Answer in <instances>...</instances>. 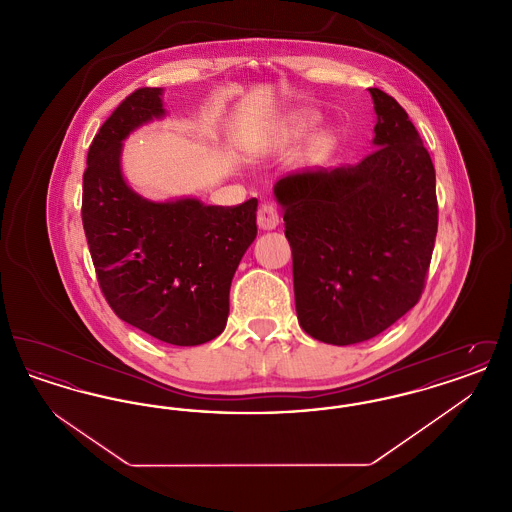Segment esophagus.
I'll list each match as a JSON object with an SVG mask.
<instances>
[{
	"label": "esophagus",
	"mask_w": 512,
	"mask_h": 512,
	"mask_svg": "<svg viewBox=\"0 0 512 512\" xmlns=\"http://www.w3.org/2000/svg\"><path fill=\"white\" fill-rule=\"evenodd\" d=\"M257 224L261 230H274L280 224L278 209L272 203H263L257 211Z\"/></svg>",
	"instance_id": "esophagus-1"
}]
</instances>
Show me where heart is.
<instances>
[{
  "mask_svg": "<svg viewBox=\"0 0 512 512\" xmlns=\"http://www.w3.org/2000/svg\"><path fill=\"white\" fill-rule=\"evenodd\" d=\"M317 121L315 113H293L292 117L286 122V128L290 132H303L307 128H311Z\"/></svg>",
  "mask_w": 512,
  "mask_h": 512,
  "instance_id": "heart-1",
  "label": "heart"
}]
</instances>
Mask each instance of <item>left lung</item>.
I'll return each instance as SVG.
<instances>
[{"label": "left lung", "mask_w": 512, "mask_h": 512, "mask_svg": "<svg viewBox=\"0 0 512 512\" xmlns=\"http://www.w3.org/2000/svg\"><path fill=\"white\" fill-rule=\"evenodd\" d=\"M368 92L376 149L357 165L295 172L274 186L299 324L332 345L370 340L413 309L438 234L430 153L395 99Z\"/></svg>", "instance_id": "8db88e82"}]
</instances>
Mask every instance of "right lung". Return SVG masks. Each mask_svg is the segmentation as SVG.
Listing matches in <instances>:
<instances>
[{
	"label": "right lung",
	"instance_id": "1",
	"mask_svg": "<svg viewBox=\"0 0 512 512\" xmlns=\"http://www.w3.org/2000/svg\"><path fill=\"white\" fill-rule=\"evenodd\" d=\"M161 88L132 92L99 128L82 178V224L115 315L171 345H201L226 326L230 284L257 236V199L236 207L184 197L155 203L121 171L122 140L161 119Z\"/></svg>",
	"mask_w": 512,
	"mask_h": 512
}]
</instances>
